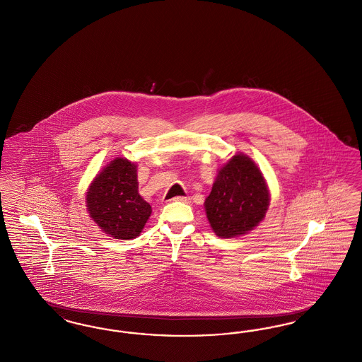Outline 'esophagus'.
<instances>
[{"label":"esophagus","mask_w":362,"mask_h":362,"mask_svg":"<svg viewBox=\"0 0 362 362\" xmlns=\"http://www.w3.org/2000/svg\"><path fill=\"white\" fill-rule=\"evenodd\" d=\"M173 201H176V202H189V198L188 197H175Z\"/></svg>","instance_id":"esophagus-1"}]
</instances>
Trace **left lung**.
Instances as JSON below:
<instances>
[{"label": "left lung", "mask_w": 362, "mask_h": 362, "mask_svg": "<svg viewBox=\"0 0 362 362\" xmlns=\"http://www.w3.org/2000/svg\"><path fill=\"white\" fill-rule=\"evenodd\" d=\"M268 204L269 192L259 167L245 155H235L219 170L204 209L214 233L230 238L257 226Z\"/></svg>", "instance_id": "8db88e82"}]
</instances>
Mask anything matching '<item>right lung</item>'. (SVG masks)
Segmentation results:
<instances>
[{
	"instance_id": "right-lung-1",
	"label": "right lung",
	"mask_w": 362,
	"mask_h": 362,
	"mask_svg": "<svg viewBox=\"0 0 362 362\" xmlns=\"http://www.w3.org/2000/svg\"><path fill=\"white\" fill-rule=\"evenodd\" d=\"M136 164L117 158L95 176L86 195L90 217L118 240L136 238L152 213L139 194Z\"/></svg>"
}]
</instances>
